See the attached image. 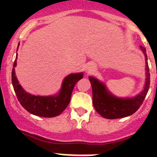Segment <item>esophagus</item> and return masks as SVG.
Returning <instances> with one entry per match:
<instances>
[{
    "label": "esophagus",
    "instance_id": "1",
    "mask_svg": "<svg viewBox=\"0 0 157 157\" xmlns=\"http://www.w3.org/2000/svg\"><path fill=\"white\" fill-rule=\"evenodd\" d=\"M93 70H94V67H88V71L89 72L92 71Z\"/></svg>",
    "mask_w": 157,
    "mask_h": 157
}]
</instances>
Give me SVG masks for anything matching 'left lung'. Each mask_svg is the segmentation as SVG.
I'll use <instances>...</instances> for the list:
<instances>
[{"label": "left lung", "mask_w": 157, "mask_h": 157, "mask_svg": "<svg viewBox=\"0 0 157 157\" xmlns=\"http://www.w3.org/2000/svg\"><path fill=\"white\" fill-rule=\"evenodd\" d=\"M140 47L145 57L147 77L144 90L135 98L126 99L116 98L108 92L103 83L100 82L94 78L89 77L92 86L93 105L96 111L102 117L109 120L127 117L134 114L143 103L150 85V74L145 48L141 45Z\"/></svg>", "instance_id": "1"}]
</instances>
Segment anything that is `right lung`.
I'll return each instance as SVG.
<instances>
[{"mask_svg": "<svg viewBox=\"0 0 157 157\" xmlns=\"http://www.w3.org/2000/svg\"><path fill=\"white\" fill-rule=\"evenodd\" d=\"M16 59L17 56L14 62V67L16 66ZM14 67L12 71V82L18 101L27 112L41 117H55L61 114L70 103L72 91L76 82L83 78L82 73L69 75L63 80L59 94L52 97L34 96L25 92L19 85Z\"/></svg>", "mask_w": 157, "mask_h": 157, "instance_id": "1", "label": "right lung"}]
</instances>
